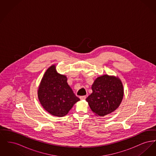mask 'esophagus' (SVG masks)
I'll return each mask as SVG.
<instances>
[{
    "label": "esophagus",
    "mask_w": 156,
    "mask_h": 156,
    "mask_svg": "<svg viewBox=\"0 0 156 156\" xmlns=\"http://www.w3.org/2000/svg\"><path fill=\"white\" fill-rule=\"evenodd\" d=\"M86 96H81V97H80V99H81V100H84V99H86Z\"/></svg>",
    "instance_id": "esophagus-1"
}]
</instances>
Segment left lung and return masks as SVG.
<instances>
[{"label":"left lung","mask_w":156,"mask_h":156,"mask_svg":"<svg viewBox=\"0 0 156 156\" xmlns=\"http://www.w3.org/2000/svg\"><path fill=\"white\" fill-rule=\"evenodd\" d=\"M92 93L86 99L97 116H105L116 111L121 104L124 89L117 76L104 75L98 77L92 85Z\"/></svg>","instance_id":"obj_1"}]
</instances>
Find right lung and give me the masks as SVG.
Listing matches in <instances>:
<instances>
[{
	"label": "right lung",
	"mask_w": 156,
	"mask_h": 156,
	"mask_svg": "<svg viewBox=\"0 0 156 156\" xmlns=\"http://www.w3.org/2000/svg\"><path fill=\"white\" fill-rule=\"evenodd\" d=\"M37 94L45 110L58 117L66 116L74 105L80 101L68 84L67 76L58 73L55 64L45 72Z\"/></svg>",
	"instance_id": "1"
}]
</instances>
